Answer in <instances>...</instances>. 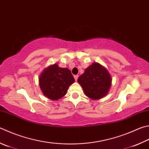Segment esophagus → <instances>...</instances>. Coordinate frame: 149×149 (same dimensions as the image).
Masks as SVG:
<instances>
[{
    "label": "esophagus",
    "mask_w": 149,
    "mask_h": 149,
    "mask_svg": "<svg viewBox=\"0 0 149 149\" xmlns=\"http://www.w3.org/2000/svg\"><path fill=\"white\" fill-rule=\"evenodd\" d=\"M78 77H79V76H78V75H74V78H75V81H77V79H78Z\"/></svg>",
    "instance_id": "obj_1"
}]
</instances>
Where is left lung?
Listing matches in <instances>:
<instances>
[{
    "instance_id": "8db88e82",
    "label": "left lung",
    "mask_w": 149,
    "mask_h": 149,
    "mask_svg": "<svg viewBox=\"0 0 149 149\" xmlns=\"http://www.w3.org/2000/svg\"><path fill=\"white\" fill-rule=\"evenodd\" d=\"M111 81L107 70L99 63H94L78 77L77 82L86 96L93 100H98L108 93Z\"/></svg>"
}]
</instances>
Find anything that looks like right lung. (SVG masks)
I'll return each instance as SVG.
<instances>
[{
    "label": "right lung",
    "instance_id": "right-lung-1",
    "mask_svg": "<svg viewBox=\"0 0 149 149\" xmlns=\"http://www.w3.org/2000/svg\"><path fill=\"white\" fill-rule=\"evenodd\" d=\"M74 82L70 70L60 68L56 64L45 68L39 77L43 94L52 100H57L65 96L68 87Z\"/></svg>",
    "mask_w": 149,
    "mask_h": 149
}]
</instances>
